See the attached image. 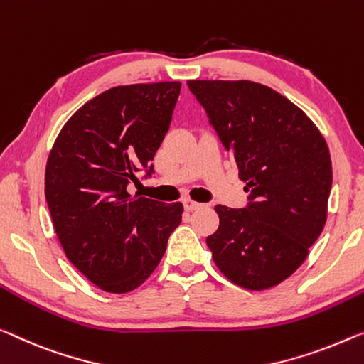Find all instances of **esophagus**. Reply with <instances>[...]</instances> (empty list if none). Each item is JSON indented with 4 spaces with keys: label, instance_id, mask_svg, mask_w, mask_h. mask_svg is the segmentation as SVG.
I'll list each match as a JSON object with an SVG mask.
<instances>
[{
    "label": "esophagus",
    "instance_id": "obj_1",
    "mask_svg": "<svg viewBox=\"0 0 364 364\" xmlns=\"http://www.w3.org/2000/svg\"><path fill=\"white\" fill-rule=\"evenodd\" d=\"M200 208H204V204L196 203V200H191V199L184 200V209H186V210H196V209H200Z\"/></svg>",
    "mask_w": 364,
    "mask_h": 364
}]
</instances>
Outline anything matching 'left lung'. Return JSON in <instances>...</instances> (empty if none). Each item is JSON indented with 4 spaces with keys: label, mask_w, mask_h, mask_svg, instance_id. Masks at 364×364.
<instances>
[{
    "label": "left lung",
    "mask_w": 364,
    "mask_h": 364,
    "mask_svg": "<svg viewBox=\"0 0 364 364\" xmlns=\"http://www.w3.org/2000/svg\"><path fill=\"white\" fill-rule=\"evenodd\" d=\"M210 126L234 156L250 193L243 209L215 205L219 229L205 238L215 267L250 291L294 273L327 220L332 160L306 112L248 80H189Z\"/></svg>",
    "instance_id": "1"
}]
</instances>
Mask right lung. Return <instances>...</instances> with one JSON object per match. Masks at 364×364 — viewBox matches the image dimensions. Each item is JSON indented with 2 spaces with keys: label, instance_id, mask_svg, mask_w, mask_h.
Returning <instances> with one entry per match:
<instances>
[{
  "label": "right lung",
  "instance_id": "1",
  "mask_svg": "<svg viewBox=\"0 0 364 364\" xmlns=\"http://www.w3.org/2000/svg\"><path fill=\"white\" fill-rule=\"evenodd\" d=\"M180 81L116 86L68 119L46 166V199L65 255L91 283L126 294L159 267L183 204L129 194L170 129Z\"/></svg>",
  "mask_w": 364,
  "mask_h": 364
}]
</instances>
